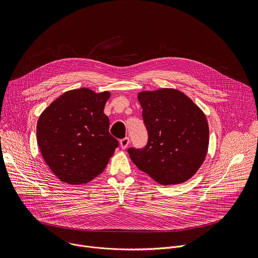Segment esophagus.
I'll use <instances>...</instances> for the list:
<instances>
[{
    "mask_svg": "<svg viewBox=\"0 0 258 258\" xmlns=\"http://www.w3.org/2000/svg\"><path fill=\"white\" fill-rule=\"evenodd\" d=\"M119 144H120V147H121V149H125V148H126V147L128 146V144H130V139H128V138L126 137V138H124V139L120 140Z\"/></svg>",
    "mask_w": 258,
    "mask_h": 258,
    "instance_id": "1",
    "label": "esophagus"
}]
</instances>
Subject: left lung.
Here are the masks:
<instances>
[{
  "label": "left lung",
  "instance_id": "left-lung-1",
  "mask_svg": "<svg viewBox=\"0 0 258 258\" xmlns=\"http://www.w3.org/2000/svg\"><path fill=\"white\" fill-rule=\"evenodd\" d=\"M148 143L127 150L132 161L161 185L190 179L203 164L209 127L202 110L182 92L162 88L138 94Z\"/></svg>",
  "mask_w": 258,
  "mask_h": 258
}]
</instances>
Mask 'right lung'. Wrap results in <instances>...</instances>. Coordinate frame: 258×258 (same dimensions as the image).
Here are the masks:
<instances>
[{
	"label": "right lung",
	"mask_w": 258,
	"mask_h": 258,
	"mask_svg": "<svg viewBox=\"0 0 258 258\" xmlns=\"http://www.w3.org/2000/svg\"><path fill=\"white\" fill-rule=\"evenodd\" d=\"M110 93L82 88L65 92L40 115L36 140L53 173L69 185L98 176L118 147L104 107Z\"/></svg>",
	"instance_id": "add662e5"
}]
</instances>
